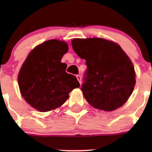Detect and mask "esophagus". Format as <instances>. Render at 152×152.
<instances>
[{
  "label": "esophagus",
  "instance_id": "obj_1",
  "mask_svg": "<svg viewBox=\"0 0 152 152\" xmlns=\"http://www.w3.org/2000/svg\"><path fill=\"white\" fill-rule=\"evenodd\" d=\"M76 77H77V80H78L79 82H80V84H81V77H80V75H76Z\"/></svg>",
  "mask_w": 152,
  "mask_h": 152
}]
</instances>
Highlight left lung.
<instances>
[{"mask_svg":"<svg viewBox=\"0 0 152 152\" xmlns=\"http://www.w3.org/2000/svg\"><path fill=\"white\" fill-rule=\"evenodd\" d=\"M74 51L86 60L81 91L87 101L105 111L127 101L135 84V69L119 45L101 38L74 39Z\"/></svg>","mask_w":152,"mask_h":152,"instance_id":"left-lung-1","label":"left lung"}]
</instances>
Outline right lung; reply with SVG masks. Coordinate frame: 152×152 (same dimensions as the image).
I'll return each mask as SVG.
<instances>
[{
  "label": "right lung",
  "instance_id": "right-lung-1",
  "mask_svg": "<svg viewBox=\"0 0 152 152\" xmlns=\"http://www.w3.org/2000/svg\"><path fill=\"white\" fill-rule=\"evenodd\" d=\"M68 50L65 42L52 39L36 47L24 61L18 75L21 94L33 108L47 112L59 107L80 84L75 75L68 74L61 63Z\"/></svg>",
  "mask_w": 152,
  "mask_h": 152
}]
</instances>
